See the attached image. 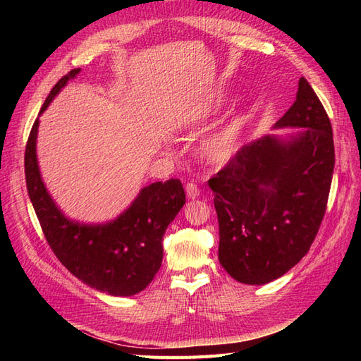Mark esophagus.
<instances>
[{
	"mask_svg": "<svg viewBox=\"0 0 361 361\" xmlns=\"http://www.w3.org/2000/svg\"><path fill=\"white\" fill-rule=\"evenodd\" d=\"M186 194H188V198H190V200H194V198H197L198 195H200V189H198V186L195 185V183H188V185H186Z\"/></svg>",
	"mask_w": 361,
	"mask_h": 361,
	"instance_id": "obj_1",
	"label": "esophagus"
}]
</instances>
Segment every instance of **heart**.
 Segmentation results:
<instances>
[{
    "instance_id": "b5f03b06",
    "label": "heart",
    "mask_w": 361,
    "mask_h": 361,
    "mask_svg": "<svg viewBox=\"0 0 361 361\" xmlns=\"http://www.w3.org/2000/svg\"><path fill=\"white\" fill-rule=\"evenodd\" d=\"M245 126H247L245 114H234L224 127H220L217 132H214L203 141L200 147L202 158L212 164L224 163L231 158L240 142Z\"/></svg>"
}]
</instances>
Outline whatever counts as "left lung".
Instances as JSON below:
<instances>
[{"label":"left lung","mask_w":361,"mask_h":361,"mask_svg":"<svg viewBox=\"0 0 361 361\" xmlns=\"http://www.w3.org/2000/svg\"><path fill=\"white\" fill-rule=\"evenodd\" d=\"M274 128L243 147L209 180L219 219V260L248 286L281 278L310 250L323 221L335 166L334 133L304 78Z\"/></svg>","instance_id":"1"}]
</instances>
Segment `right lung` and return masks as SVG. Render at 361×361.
<instances>
[{"label": "right lung", "instance_id": "obj_1", "mask_svg": "<svg viewBox=\"0 0 361 361\" xmlns=\"http://www.w3.org/2000/svg\"><path fill=\"white\" fill-rule=\"evenodd\" d=\"M79 73L80 68H75L56 83L38 116ZM38 124L37 118L26 145V186L54 255L91 288L111 296L140 293L158 273L163 262V235L186 203L181 181L152 183L116 219L80 224L65 216L44 186L37 159Z\"/></svg>", "mask_w": 361, "mask_h": 361}]
</instances>
